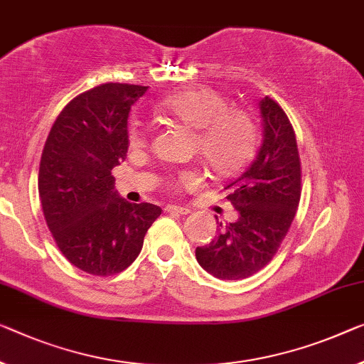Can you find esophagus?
I'll return each mask as SVG.
<instances>
[{
    "label": "esophagus",
    "mask_w": 364,
    "mask_h": 364,
    "mask_svg": "<svg viewBox=\"0 0 364 364\" xmlns=\"http://www.w3.org/2000/svg\"><path fill=\"white\" fill-rule=\"evenodd\" d=\"M166 211H169V213H177V215H188L192 210H190L188 206H186V205H183V206H181V205H167Z\"/></svg>",
    "instance_id": "34e87169"
}]
</instances>
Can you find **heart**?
Wrapping results in <instances>:
<instances>
[{
    "instance_id": "obj_1",
    "label": "heart",
    "mask_w": 364,
    "mask_h": 364,
    "mask_svg": "<svg viewBox=\"0 0 364 364\" xmlns=\"http://www.w3.org/2000/svg\"><path fill=\"white\" fill-rule=\"evenodd\" d=\"M158 109L171 119L195 128V148L216 172L229 174L242 167L252 156L257 125L247 110L229 107L225 94L215 89H187L166 96ZM148 141V128L133 119L128 124V143L141 148ZM200 182L197 171H182L176 187H190Z\"/></svg>"
}]
</instances>
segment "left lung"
Wrapping results in <instances>:
<instances>
[{"label": "left lung", "mask_w": 364, "mask_h": 364, "mask_svg": "<svg viewBox=\"0 0 364 364\" xmlns=\"http://www.w3.org/2000/svg\"><path fill=\"white\" fill-rule=\"evenodd\" d=\"M260 114L259 153L226 187L237 221L220 223L216 237L195 250L201 268L220 279L247 278L262 270L278 252L299 205L301 161L293 127L270 97L260 100Z\"/></svg>", "instance_id": "left-lung-1"}]
</instances>
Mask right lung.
Returning <instances> with one entry per match:
<instances>
[{
  "label": "right lung",
  "instance_id": "1",
  "mask_svg": "<svg viewBox=\"0 0 364 364\" xmlns=\"http://www.w3.org/2000/svg\"><path fill=\"white\" fill-rule=\"evenodd\" d=\"M146 86L107 82L80 94L55 120L42 151L38 195L70 264L97 277L124 272L141 252L159 206L130 203L110 171L127 158V120Z\"/></svg>",
  "mask_w": 364,
  "mask_h": 364
}]
</instances>
